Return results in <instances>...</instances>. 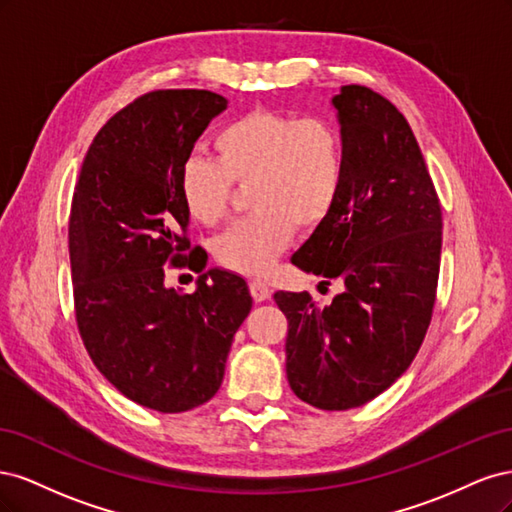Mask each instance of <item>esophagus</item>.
I'll return each instance as SVG.
<instances>
[{
  "label": "esophagus",
  "mask_w": 512,
  "mask_h": 512,
  "mask_svg": "<svg viewBox=\"0 0 512 512\" xmlns=\"http://www.w3.org/2000/svg\"><path fill=\"white\" fill-rule=\"evenodd\" d=\"M250 292H252L254 301H258V303L271 299V286L265 280H252L250 282Z\"/></svg>",
  "instance_id": "obj_1"
}]
</instances>
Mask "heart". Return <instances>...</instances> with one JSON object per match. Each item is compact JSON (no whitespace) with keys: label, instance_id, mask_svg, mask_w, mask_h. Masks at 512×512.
<instances>
[{"label":"heart","instance_id":"obj_1","mask_svg":"<svg viewBox=\"0 0 512 512\" xmlns=\"http://www.w3.org/2000/svg\"><path fill=\"white\" fill-rule=\"evenodd\" d=\"M213 147L218 160L183 162L179 192L192 218L213 226L228 211L232 181H254V213L213 243L215 258L230 271L265 273L286 250L294 224H322L344 190L346 138L331 119L252 111L220 128Z\"/></svg>","mask_w":512,"mask_h":512}]
</instances>
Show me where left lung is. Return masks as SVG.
I'll return each instance as SVG.
<instances>
[{
	"label": "left lung",
	"instance_id": "obj_1",
	"mask_svg": "<svg viewBox=\"0 0 512 512\" xmlns=\"http://www.w3.org/2000/svg\"><path fill=\"white\" fill-rule=\"evenodd\" d=\"M331 104L346 138V181L327 220L292 265L339 280L320 307L309 292H275L288 318L286 376L305 404L350 410L404 374L431 322L442 209L412 128L376 91L346 85Z\"/></svg>",
	"mask_w": 512,
	"mask_h": 512
}]
</instances>
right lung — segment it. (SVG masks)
<instances>
[{"mask_svg": "<svg viewBox=\"0 0 512 512\" xmlns=\"http://www.w3.org/2000/svg\"><path fill=\"white\" fill-rule=\"evenodd\" d=\"M226 106L205 89L136 98L96 134L74 188L68 243L83 344L121 395L164 414L218 393L232 337L252 309L243 277L205 271L200 247L183 254L181 166ZM168 266L200 272L197 290L168 289Z\"/></svg>", "mask_w": 512, "mask_h": 512, "instance_id": "add662e5", "label": "right lung"}]
</instances>
